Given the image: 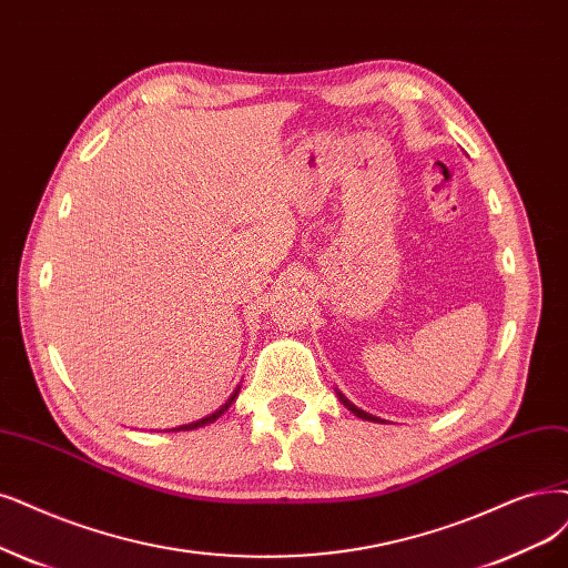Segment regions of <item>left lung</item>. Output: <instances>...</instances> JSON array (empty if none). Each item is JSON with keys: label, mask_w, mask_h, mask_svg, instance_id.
I'll list each match as a JSON object with an SVG mask.
<instances>
[{"label": "left lung", "mask_w": 568, "mask_h": 568, "mask_svg": "<svg viewBox=\"0 0 568 568\" xmlns=\"http://www.w3.org/2000/svg\"><path fill=\"white\" fill-rule=\"evenodd\" d=\"M337 395H339V400H342V405L348 409V412H353L355 416H358V418H363V422H374V424H386L384 422V418H379V416H372V414H367L365 409H358V407H355L351 400H348V397L342 393V390H337Z\"/></svg>", "instance_id": "obj_1"}]
</instances>
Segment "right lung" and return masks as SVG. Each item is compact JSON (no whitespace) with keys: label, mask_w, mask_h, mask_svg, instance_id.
<instances>
[{"label":"right lung","mask_w":568,"mask_h":568,"mask_svg":"<svg viewBox=\"0 0 568 568\" xmlns=\"http://www.w3.org/2000/svg\"><path fill=\"white\" fill-rule=\"evenodd\" d=\"M239 390H241V386H239V388H236L234 393H231V395H229V400H226V403H224V405H222L220 409H215L213 414H207V416L199 418V422H192V424H184V426H178V428H173V430H175V433H178V430H196V428H203V426H207V424H215V422H217V418H220V416H222V414H224V412H226V409H229L231 405H234V403H236V397H239Z\"/></svg>","instance_id":"1"}]
</instances>
